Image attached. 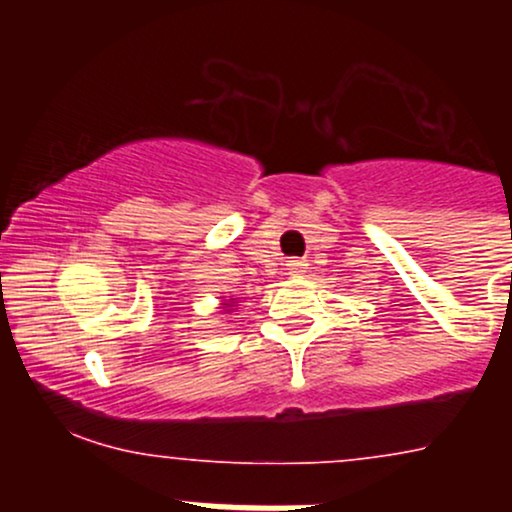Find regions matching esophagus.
<instances>
[{
    "instance_id": "34e87169",
    "label": "esophagus",
    "mask_w": 512,
    "mask_h": 512,
    "mask_svg": "<svg viewBox=\"0 0 512 512\" xmlns=\"http://www.w3.org/2000/svg\"><path fill=\"white\" fill-rule=\"evenodd\" d=\"M286 267H289V274H303V269L308 267V264H305L303 260H289Z\"/></svg>"
}]
</instances>
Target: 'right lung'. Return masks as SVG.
Returning a JSON list of instances; mask_svg holds the SVG:
<instances>
[{
    "label": "right lung",
    "instance_id": "add662e5",
    "mask_svg": "<svg viewBox=\"0 0 512 512\" xmlns=\"http://www.w3.org/2000/svg\"><path fill=\"white\" fill-rule=\"evenodd\" d=\"M219 305H221L223 313L231 315V313H233V308H236V305H238V298H231V296H228V298H223V303H219Z\"/></svg>",
    "mask_w": 512,
    "mask_h": 512
}]
</instances>
